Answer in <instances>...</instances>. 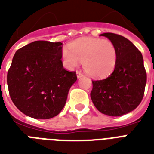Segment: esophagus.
Wrapping results in <instances>:
<instances>
[{
    "label": "esophagus",
    "mask_w": 154,
    "mask_h": 154,
    "mask_svg": "<svg viewBox=\"0 0 154 154\" xmlns=\"http://www.w3.org/2000/svg\"><path fill=\"white\" fill-rule=\"evenodd\" d=\"M77 76L78 78H81V77H82L84 75H83V73H82V72H80V71H77Z\"/></svg>",
    "instance_id": "esophagus-1"
}]
</instances>
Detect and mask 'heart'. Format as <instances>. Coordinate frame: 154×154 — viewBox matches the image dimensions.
<instances>
[{"instance_id": "heart-1", "label": "heart", "mask_w": 154, "mask_h": 154, "mask_svg": "<svg viewBox=\"0 0 154 154\" xmlns=\"http://www.w3.org/2000/svg\"><path fill=\"white\" fill-rule=\"evenodd\" d=\"M69 49L62 50L66 64L74 68L82 61L85 72L93 77L107 76L117 64V48L110 40L83 37L69 44Z\"/></svg>"}]
</instances>
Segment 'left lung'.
Wrapping results in <instances>:
<instances>
[{
	"mask_svg": "<svg viewBox=\"0 0 154 154\" xmlns=\"http://www.w3.org/2000/svg\"><path fill=\"white\" fill-rule=\"evenodd\" d=\"M101 36L107 37L117 48V64L109 77L92 81L90 97L101 113L118 117L133 111L141 103L146 88V71L142 54L130 41L112 32Z\"/></svg>",
	"mask_w": 154,
	"mask_h": 154,
	"instance_id": "left-lung-1",
	"label": "left lung"
}]
</instances>
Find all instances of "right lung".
<instances>
[{"label": "right lung", "mask_w": 154, "mask_h": 154, "mask_svg": "<svg viewBox=\"0 0 154 154\" xmlns=\"http://www.w3.org/2000/svg\"><path fill=\"white\" fill-rule=\"evenodd\" d=\"M62 43L36 41L16 52L7 74L16 107L36 119H49L62 110L76 72L64 69Z\"/></svg>", "instance_id": "add662e5"}]
</instances>
